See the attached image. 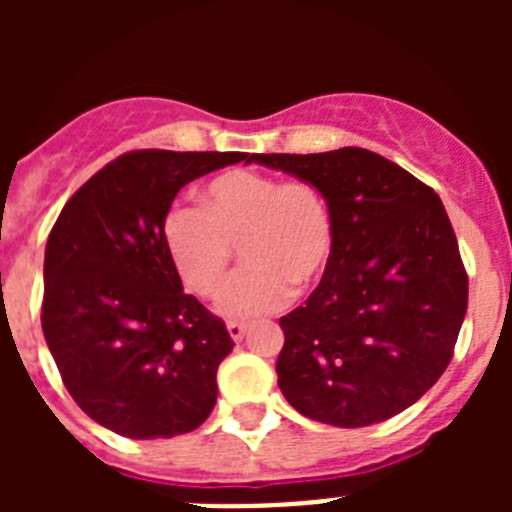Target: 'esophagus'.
<instances>
[{"label":"esophagus","instance_id":"1","mask_svg":"<svg viewBox=\"0 0 512 512\" xmlns=\"http://www.w3.org/2000/svg\"><path fill=\"white\" fill-rule=\"evenodd\" d=\"M246 325L243 323H228V336L233 338V341H243V336H246Z\"/></svg>","mask_w":512,"mask_h":512}]
</instances>
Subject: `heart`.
Returning <instances> with one entry per match:
<instances>
[{
  "label": "heart",
  "mask_w": 512,
  "mask_h": 512,
  "mask_svg": "<svg viewBox=\"0 0 512 512\" xmlns=\"http://www.w3.org/2000/svg\"><path fill=\"white\" fill-rule=\"evenodd\" d=\"M200 207L176 205L166 212L164 246L176 274L200 297L223 292L233 246L241 248L246 266L220 300L228 318L269 315L289 300L292 287L307 289L323 277L333 220L315 184L233 169L202 189Z\"/></svg>",
  "instance_id": "obj_1"
}]
</instances>
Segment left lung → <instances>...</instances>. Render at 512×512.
<instances>
[{
	"instance_id": "obj_1",
	"label": "left lung",
	"mask_w": 512,
	"mask_h": 512,
	"mask_svg": "<svg viewBox=\"0 0 512 512\" xmlns=\"http://www.w3.org/2000/svg\"><path fill=\"white\" fill-rule=\"evenodd\" d=\"M323 192L333 251L305 305L279 320V390L305 418L364 428L431 390L454 356L469 279L431 187L366 148L251 153Z\"/></svg>"
}]
</instances>
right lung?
<instances>
[{
    "label": "right lung",
    "mask_w": 512,
    "mask_h": 512,
    "mask_svg": "<svg viewBox=\"0 0 512 512\" xmlns=\"http://www.w3.org/2000/svg\"><path fill=\"white\" fill-rule=\"evenodd\" d=\"M238 161L248 153H125L66 202L48 235L45 343L76 405L120 436H182L215 408L217 366L235 343L184 295L161 225L184 184Z\"/></svg>",
    "instance_id": "obj_1"
}]
</instances>
